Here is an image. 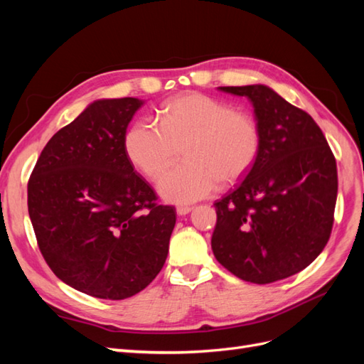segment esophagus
Instances as JSON below:
<instances>
[{
    "label": "esophagus",
    "mask_w": 364,
    "mask_h": 364,
    "mask_svg": "<svg viewBox=\"0 0 364 364\" xmlns=\"http://www.w3.org/2000/svg\"><path fill=\"white\" fill-rule=\"evenodd\" d=\"M191 211H193V206H178V209H176L178 215H186V214H190Z\"/></svg>",
    "instance_id": "obj_1"
}]
</instances>
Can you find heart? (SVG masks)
I'll list each match as a JSON object with an SVG mask.
<instances>
[{
  "label": "heart",
  "mask_w": 364,
  "mask_h": 364,
  "mask_svg": "<svg viewBox=\"0 0 364 364\" xmlns=\"http://www.w3.org/2000/svg\"><path fill=\"white\" fill-rule=\"evenodd\" d=\"M159 126L139 119L124 139L127 158L147 178L156 179L181 156L185 161L162 176L158 190L171 203H193L211 196L218 183H235L255 164L261 129L253 115L225 102L186 92L165 102Z\"/></svg>",
  "instance_id": "b5f03b06"
}]
</instances>
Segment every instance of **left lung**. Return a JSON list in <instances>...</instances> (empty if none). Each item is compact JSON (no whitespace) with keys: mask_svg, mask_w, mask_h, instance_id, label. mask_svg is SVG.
<instances>
[{"mask_svg":"<svg viewBox=\"0 0 364 364\" xmlns=\"http://www.w3.org/2000/svg\"><path fill=\"white\" fill-rule=\"evenodd\" d=\"M247 97L261 150L234 191L214 203L211 247L240 279L270 284L304 270L331 235L336 158L316 121L266 85L220 86Z\"/></svg>","mask_w":364,"mask_h":364,"instance_id":"obj_1","label":"left lung"}]
</instances>
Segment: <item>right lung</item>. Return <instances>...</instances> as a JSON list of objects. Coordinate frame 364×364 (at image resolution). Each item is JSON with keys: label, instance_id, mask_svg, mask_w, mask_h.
<instances>
[{"label": "right lung", "instance_id": "add662e5", "mask_svg": "<svg viewBox=\"0 0 364 364\" xmlns=\"http://www.w3.org/2000/svg\"><path fill=\"white\" fill-rule=\"evenodd\" d=\"M142 103L87 105L47 142L28 181V215L50 269L100 299L144 290L164 267L176 225V209L156 203L124 149Z\"/></svg>", "mask_w": 364, "mask_h": 364}]
</instances>
